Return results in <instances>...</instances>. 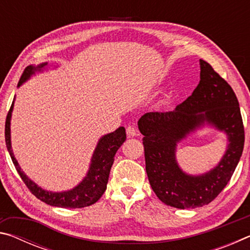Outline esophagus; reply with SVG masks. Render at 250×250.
Instances as JSON below:
<instances>
[{"instance_id":"1","label":"esophagus","mask_w":250,"mask_h":250,"mask_svg":"<svg viewBox=\"0 0 250 250\" xmlns=\"http://www.w3.org/2000/svg\"><path fill=\"white\" fill-rule=\"evenodd\" d=\"M125 132H126V135H128V137H135V135L138 134V130L135 129L134 126L129 125V126H126Z\"/></svg>"}]
</instances>
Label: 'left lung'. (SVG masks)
I'll list each match as a JSON object with an SVG mask.
<instances>
[{
    "label": "left lung",
    "mask_w": 250,
    "mask_h": 250,
    "mask_svg": "<svg viewBox=\"0 0 250 250\" xmlns=\"http://www.w3.org/2000/svg\"><path fill=\"white\" fill-rule=\"evenodd\" d=\"M200 83L174 111L147 112L138 121L145 135L146 170L151 188L164 204L182 209L209 204L217 197L239 162L245 142L234 90L208 62L200 59ZM204 121L225 130L230 145L214 170L200 177L186 176L176 164V143Z\"/></svg>",
    "instance_id": "obj_1"
}]
</instances>
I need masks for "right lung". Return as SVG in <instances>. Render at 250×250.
<instances>
[{
    "label": "right lung",
    "mask_w": 250,
    "mask_h": 250,
    "mask_svg": "<svg viewBox=\"0 0 250 250\" xmlns=\"http://www.w3.org/2000/svg\"><path fill=\"white\" fill-rule=\"evenodd\" d=\"M46 65H47V62L42 64L39 68H43ZM32 74H34L33 67H26V68L24 69L22 76H21L19 86H21L25 80L28 79V77ZM12 110H13V103H12L11 108L8 110L6 116L5 143L16 171H18L21 179L24 182V184L27 186L29 191L32 192L33 195L36 196L42 202L46 203V204L57 207H65V208H82V207L95 204V203L101 197V195L104 193L105 188H107L110 168H111L113 164L116 152L121 146L122 143L125 141L126 135L125 129L124 126H120V128L117 129L115 132L109 133L100 139L98 146H97L95 150L94 156H92L90 170L82 183L68 192L52 193L44 191V189H42L34 183V182L29 180L28 177L24 174V172L21 170L18 161L14 158V154L13 152H12L11 147L10 134V121Z\"/></svg>",
    "instance_id": "right-lung-1"
}]
</instances>
